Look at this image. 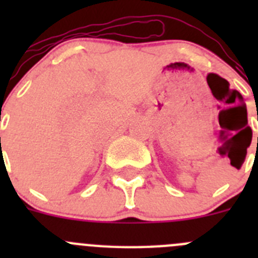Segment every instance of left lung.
Returning <instances> with one entry per match:
<instances>
[{
    "instance_id": "left-lung-1",
    "label": "left lung",
    "mask_w": 258,
    "mask_h": 258,
    "mask_svg": "<svg viewBox=\"0 0 258 258\" xmlns=\"http://www.w3.org/2000/svg\"><path fill=\"white\" fill-rule=\"evenodd\" d=\"M249 131H250V127H249ZM257 142H258V137H257Z\"/></svg>"
}]
</instances>
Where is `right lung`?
<instances>
[{
	"mask_svg": "<svg viewBox=\"0 0 258 258\" xmlns=\"http://www.w3.org/2000/svg\"><path fill=\"white\" fill-rule=\"evenodd\" d=\"M0 141H1V137H0Z\"/></svg>",
	"mask_w": 258,
	"mask_h": 258,
	"instance_id": "1",
	"label": "right lung"
}]
</instances>
